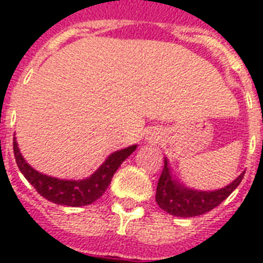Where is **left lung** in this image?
<instances>
[{"label":"left lung","instance_id":"1","mask_svg":"<svg viewBox=\"0 0 263 263\" xmlns=\"http://www.w3.org/2000/svg\"><path fill=\"white\" fill-rule=\"evenodd\" d=\"M245 172L227 187L217 191H194L179 184L171 176L168 161L165 160L164 169L157 185L156 200L158 206L169 214L176 217L200 216L217 208L224 202L233 190L240 184Z\"/></svg>","mask_w":263,"mask_h":263}]
</instances>
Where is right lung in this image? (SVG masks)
<instances>
[{"label": "right lung", "instance_id": "obj_1", "mask_svg": "<svg viewBox=\"0 0 263 263\" xmlns=\"http://www.w3.org/2000/svg\"><path fill=\"white\" fill-rule=\"evenodd\" d=\"M135 148L136 144H134L120 152L113 153L111 156L107 157V160L101 165V168L94 175L90 176L88 179L75 181V180H60L36 172L24 161L16 143V138H13L14 160L20 172L28 180V183L32 184L38 194H41L45 199L50 200L53 203L65 204L72 208L91 204L101 198L103 192L106 191L107 185L110 184L116 171L135 152Z\"/></svg>", "mask_w": 263, "mask_h": 263}]
</instances>
